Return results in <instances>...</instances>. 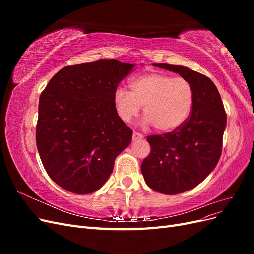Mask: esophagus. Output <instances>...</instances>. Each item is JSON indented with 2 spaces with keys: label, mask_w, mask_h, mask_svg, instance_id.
<instances>
[{
  "label": "esophagus",
  "mask_w": 254,
  "mask_h": 254,
  "mask_svg": "<svg viewBox=\"0 0 254 254\" xmlns=\"http://www.w3.org/2000/svg\"><path fill=\"white\" fill-rule=\"evenodd\" d=\"M144 139V135L143 134H141V133H139V132H133V134H132V140L133 141H140V140H143Z\"/></svg>",
  "instance_id": "obj_1"
}]
</instances>
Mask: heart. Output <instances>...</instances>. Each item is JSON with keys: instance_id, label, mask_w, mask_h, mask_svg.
<instances>
[{"instance_id": "obj_1", "label": "heart", "mask_w": 254, "mask_h": 254, "mask_svg": "<svg viewBox=\"0 0 254 254\" xmlns=\"http://www.w3.org/2000/svg\"><path fill=\"white\" fill-rule=\"evenodd\" d=\"M130 92L119 88L113 102L118 117L132 121L143 106V125L162 132L174 131L189 119L194 105V90L189 80L165 73H148L129 82Z\"/></svg>"}]
</instances>
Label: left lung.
Segmentation results:
<instances>
[{
    "instance_id": "obj_1",
    "label": "left lung",
    "mask_w": 254,
    "mask_h": 254,
    "mask_svg": "<svg viewBox=\"0 0 254 254\" xmlns=\"http://www.w3.org/2000/svg\"><path fill=\"white\" fill-rule=\"evenodd\" d=\"M152 65L178 73L194 90L189 119L173 132L147 136L151 150L141 165L150 189L166 195L180 194L198 186L217 165L227 114L219 92L209 77L182 65Z\"/></svg>"
}]
</instances>
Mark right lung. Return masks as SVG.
<instances>
[{"label": "right lung", "mask_w": 254, "mask_h": 254, "mask_svg": "<svg viewBox=\"0 0 254 254\" xmlns=\"http://www.w3.org/2000/svg\"><path fill=\"white\" fill-rule=\"evenodd\" d=\"M135 64L117 59L68 65L39 99L37 148L51 179L74 194H90L110 177L132 130L117 114L114 92Z\"/></svg>", "instance_id": "obj_1"}]
</instances>
